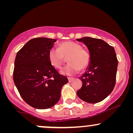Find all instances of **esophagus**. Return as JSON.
Returning a JSON list of instances; mask_svg holds the SVG:
<instances>
[{
    "label": "esophagus",
    "mask_w": 133,
    "mask_h": 133,
    "mask_svg": "<svg viewBox=\"0 0 133 133\" xmlns=\"http://www.w3.org/2000/svg\"><path fill=\"white\" fill-rule=\"evenodd\" d=\"M68 81L69 82H72L74 81V78H72V77H68Z\"/></svg>",
    "instance_id": "34e87169"
}]
</instances>
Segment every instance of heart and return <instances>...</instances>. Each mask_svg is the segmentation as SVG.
Segmentation results:
<instances>
[{"instance_id":"1","label":"heart","mask_w":133,"mask_h":133,"mask_svg":"<svg viewBox=\"0 0 133 133\" xmlns=\"http://www.w3.org/2000/svg\"><path fill=\"white\" fill-rule=\"evenodd\" d=\"M68 64L61 71L64 75H74L80 69H86L90 62V54L80 44L73 41H65L59 44L58 49L52 48L48 53L50 63L56 69H60L65 61Z\"/></svg>"}]
</instances>
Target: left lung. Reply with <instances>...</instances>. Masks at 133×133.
Masks as SVG:
<instances>
[{"mask_svg": "<svg viewBox=\"0 0 133 133\" xmlns=\"http://www.w3.org/2000/svg\"><path fill=\"white\" fill-rule=\"evenodd\" d=\"M83 42L90 54V62L79 79L82 88L77 91L79 98L88 103H97L113 90L118 61L114 47L101 39L84 37L76 39Z\"/></svg>", "mask_w": 133, "mask_h": 133, "instance_id": "1", "label": "left lung"}]
</instances>
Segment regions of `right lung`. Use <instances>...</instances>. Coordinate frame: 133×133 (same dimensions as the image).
Segmentation results:
<instances>
[{"mask_svg": "<svg viewBox=\"0 0 133 133\" xmlns=\"http://www.w3.org/2000/svg\"><path fill=\"white\" fill-rule=\"evenodd\" d=\"M56 39H31L17 53L13 79L20 95L33 108L45 109L54 106L61 97L62 86L68 82L50 63L49 50Z\"/></svg>", "mask_w": 133, "mask_h": 133, "instance_id": "obj_1", "label": "right lung"}]
</instances>
